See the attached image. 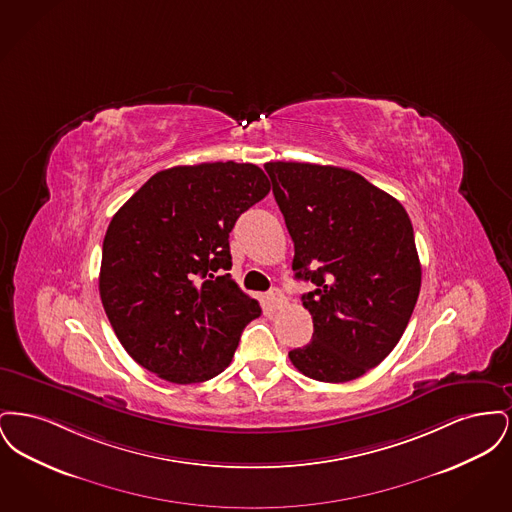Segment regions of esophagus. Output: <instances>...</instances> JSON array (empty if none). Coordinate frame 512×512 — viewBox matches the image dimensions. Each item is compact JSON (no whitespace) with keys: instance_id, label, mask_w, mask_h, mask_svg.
I'll list each match as a JSON object with an SVG mask.
<instances>
[{"instance_id":"34e87169","label":"esophagus","mask_w":512,"mask_h":512,"mask_svg":"<svg viewBox=\"0 0 512 512\" xmlns=\"http://www.w3.org/2000/svg\"><path fill=\"white\" fill-rule=\"evenodd\" d=\"M267 301L272 309H282V305L286 303V297H284V293L280 292L278 288H274V290L268 292Z\"/></svg>"}]
</instances>
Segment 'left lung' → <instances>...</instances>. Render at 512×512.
<instances>
[{
	"mask_svg": "<svg viewBox=\"0 0 512 512\" xmlns=\"http://www.w3.org/2000/svg\"><path fill=\"white\" fill-rule=\"evenodd\" d=\"M292 236L313 341L290 351L305 376L340 384L380 365L401 340L420 292V261L403 205L357 172L313 163H267Z\"/></svg>",
	"mask_w": 512,
	"mask_h": 512,
	"instance_id": "8db88e82",
	"label": "left lung"
}]
</instances>
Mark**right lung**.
Wrapping results in <instances>:
<instances>
[{"label": "right lung", "mask_w": 512, "mask_h": 512, "mask_svg": "<svg viewBox=\"0 0 512 512\" xmlns=\"http://www.w3.org/2000/svg\"><path fill=\"white\" fill-rule=\"evenodd\" d=\"M270 192L251 163H201L153 174L109 222L99 295L126 353L172 384L230 365L261 315L226 274L238 217Z\"/></svg>", "instance_id": "1"}]
</instances>
